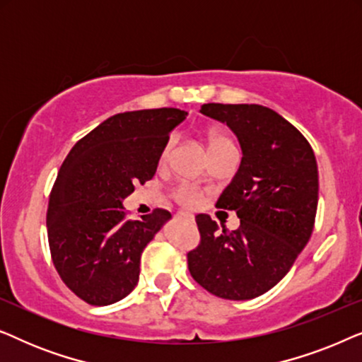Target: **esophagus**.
<instances>
[{"mask_svg":"<svg viewBox=\"0 0 362 362\" xmlns=\"http://www.w3.org/2000/svg\"><path fill=\"white\" fill-rule=\"evenodd\" d=\"M181 217H182V219L189 221V222H194V217H192L191 214H187V212H181Z\"/></svg>","mask_w":362,"mask_h":362,"instance_id":"obj_1","label":"esophagus"}]
</instances>
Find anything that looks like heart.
<instances>
[{
  "instance_id": "obj_1",
  "label": "heart",
  "mask_w": 362,
  "mask_h": 362,
  "mask_svg": "<svg viewBox=\"0 0 362 362\" xmlns=\"http://www.w3.org/2000/svg\"><path fill=\"white\" fill-rule=\"evenodd\" d=\"M173 145H175V140H171L166 143L165 148H163L161 151V161H166L168 156H170V153L173 150ZM234 145L232 143V140L227 135H224V133H219V132H209L207 133V150H209V153L219 150V148H224V146H230ZM177 199H180V202H182V204L186 206H194L197 199H199V194H197V191L194 189V187H189V186H182L180 191H177Z\"/></svg>"
}]
</instances>
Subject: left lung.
Here are the masks:
<instances>
[{"label":"left lung","instance_id":"left-lung-1","mask_svg":"<svg viewBox=\"0 0 362 362\" xmlns=\"http://www.w3.org/2000/svg\"><path fill=\"white\" fill-rule=\"evenodd\" d=\"M201 113L226 123L240 143L235 176L217 207L235 211L237 230L196 216L201 244L187 254L197 284L226 300H250L275 286L308 244L318 207V166L306 138L269 107L204 103Z\"/></svg>","mask_w":362,"mask_h":362}]
</instances>
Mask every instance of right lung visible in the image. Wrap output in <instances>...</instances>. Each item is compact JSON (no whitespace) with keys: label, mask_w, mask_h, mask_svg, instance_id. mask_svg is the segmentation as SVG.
Returning a JSON list of instances; mask_svg holds the SVG:
<instances>
[{"label":"right lung","mask_w":362,"mask_h":362,"mask_svg":"<svg viewBox=\"0 0 362 362\" xmlns=\"http://www.w3.org/2000/svg\"><path fill=\"white\" fill-rule=\"evenodd\" d=\"M180 108L117 113L78 140L64 160L47 207L52 262L64 284L90 305L132 293L141 252L171 219L165 209L128 221L123 199L155 176Z\"/></svg>","instance_id":"obj_1"}]
</instances>
